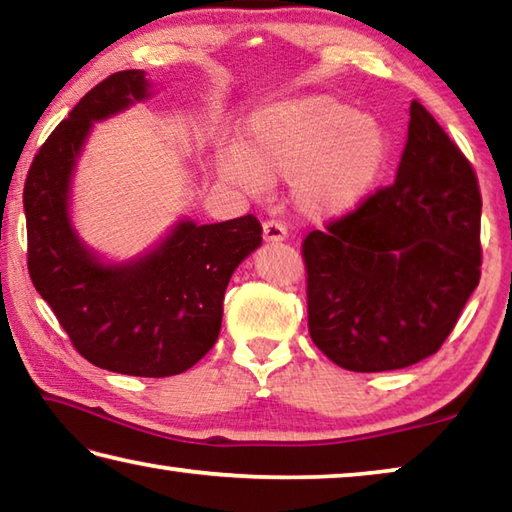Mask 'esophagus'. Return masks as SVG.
Masks as SVG:
<instances>
[{"instance_id":"esophagus-1","label":"esophagus","mask_w":512,"mask_h":512,"mask_svg":"<svg viewBox=\"0 0 512 512\" xmlns=\"http://www.w3.org/2000/svg\"><path fill=\"white\" fill-rule=\"evenodd\" d=\"M262 228H264V241H268V244H277V241L287 239V228H284L280 221H266Z\"/></svg>"}]
</instances>
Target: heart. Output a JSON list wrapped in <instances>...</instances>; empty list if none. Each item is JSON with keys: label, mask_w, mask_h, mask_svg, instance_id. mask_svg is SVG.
Wrapping results in <instances>:
<instances>
[{"label": "heart", "mask_w": 512, "mask_h": 512, "mask_svg": "<svg viewBox=\"0 0 512 512\" xmlns=\"http://www.w3.org/2000/svg\"><path fill=\"white\" fill-rule=\"evenodd\" d=\"M386 164L377 121L332 94H298L250 112L244 144L221 151V169L248 192L291 180V198L311 221H334L363 203Z\"/></svg>", "instance_id": "b5f03b06"}]
</instances>
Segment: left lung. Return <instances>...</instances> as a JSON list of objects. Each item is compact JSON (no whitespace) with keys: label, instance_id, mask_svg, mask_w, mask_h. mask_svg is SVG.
Instances as JSON below:
<instances>
[{"label":"left lung","instance_id":"1","mask_svg":"<svg viewBox=\"0 0 512 512\" xmlns=\"http://www.w3.org/2000/svg\"><path fill=\"white\" fill-rule=\"evenodd\" d=\"M409 112L395 183L302 244L311 341L345 370L431 357L481 277L474 171L424 106Z\"/></svg>","mask_w":512,"mask_h":512}]
</instances>
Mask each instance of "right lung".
Segmentation results:
<instances>
[{
  "label": "right lung",
  "mask_w": 512,
  "mask_h": 512,
  "mask_svg": "<svg viewBox=\"0 0 512 512\" xmlns=\"http://www.w3.org/2000/svg\"><path fill=\"white\" fill-rule=\"evenodd\" d=\"M153 97L142 69L108 76L42 144L24 185L29 275L69 341L94 366L169 377L201 361L219 339L235 268L262 246L253 214L198 225L178 219L149 250L110 262L72 223L76 164L94 121Z\"/></svg>",
  "instance_id": "obj_1"
}]
</instances>
